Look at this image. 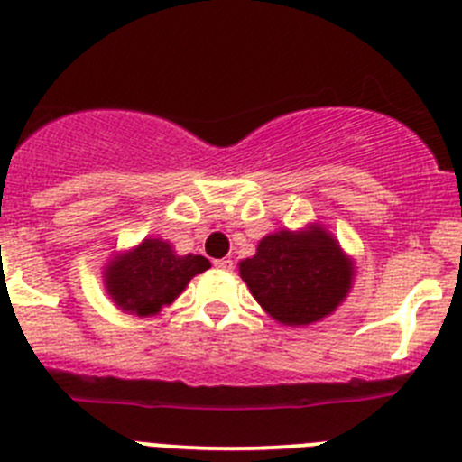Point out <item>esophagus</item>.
<instances>
[{
  "label": "esophagus",
  "mask_w": 462,
  "mask_h": 462,
  "mask_svg": "<svg viewBox=\"0 0 462 462\" xmlns=\"http://www.w3.org/2000/svg\"><path fill=\"white\" fill-rule=\"evenodd\" d=\"M214 268L223 270V273H230V270H232V259H217V261H214Z\"/></svg>",
  "instance_id": "34e87169"
}]
</instances>
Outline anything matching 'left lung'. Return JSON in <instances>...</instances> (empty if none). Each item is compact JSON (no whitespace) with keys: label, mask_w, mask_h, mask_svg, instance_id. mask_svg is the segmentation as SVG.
Instances as JSON below:
<instances>
[{"label":"left lung","mask_w":462,"mask_h":462,"mask_svg":"<svg viewBox=\"0 0 462 462\" xmlns=\"http://www.w3.org/2000/svg\"><path fill=\"white\" fill-rule=\"evenodd\" d=\"M239 274L265 313L283 326H309L342 306L356 279V261L321 223L282 227L259 241Z\"/></svg>","instance_id":"obj_1"}]
</instances>
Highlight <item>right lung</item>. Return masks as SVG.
<instances>
[{
  "instance_id": "1",
  "label": "right lung",
  "mask_w": 462,
  "mask_h": 462,
  "mask_svg": "<svg viewBox=\"0 0 462 462\" xmlns=\"http://www.w3.org/2000/svg\"><path fill=\"white\" fill-rule=\"evenodd\" d=\"M209 265L212 263L201 254H179L170 241L147 236L106 261L102 279L106 295L118 310L152 318L174 304L189 279L205 273Z\"/></svg>"
}]
</instances>
